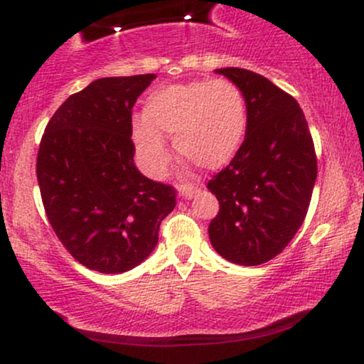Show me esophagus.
<instances>
[{
	"label": "esophagus",
	"mask_w": 364,
	"mask_h": 364,
	"mask_svg": "<svg viewBox=\"0 0 364 364\" xmlns=\"http://www.w3.org/2000/svg\"><path fill=\"white\" fill-rule=\"evenodd\" d=\"M198 191V185L196 183H181L179 185V195L183 198H193V195Z\"/></svg>",
	"instance_id": "1"
}]
</instances>
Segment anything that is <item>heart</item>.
<instances>
[{
  "label": "heart",
  "instance_id": "heart-1",
  "mask_svg": "<svg viewBox=\"0 0 364 364\" xmlns=\"http://www.w3.org/2000/svg\"><path fill=\"white\" fill-rule=\"evenodd\" d=\"M144 116L133 121V141L154 176H161L171 162L162 133L174 136V147L188 161L219 169L240 152L248 128L243 92L223 78L161 87L149 95Z\"/></svg>",
  "mask_w": 364,
  "mask_h": 364
}]
</instances>
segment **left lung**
<instances>
[{"label": "left lung", "mask_w": 364, "mask_h": 364, "mask_svg": "<svg viewBox=\"0 0 364 364\" xmlns=\"http://www.w3.org/2000/svg\"><path fill=\"white\" fill-rule=\"evenodd\" d=\"M243 92L248 128L240 152L207 188L219 200L208 225L214 250L237 265H262L301 228L316 179V154L301 107L269 78L219 68Z\"/></svg>", "instance_id": "1"}]
</instances>
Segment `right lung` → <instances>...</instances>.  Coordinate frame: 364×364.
Masks as SVG:
<instances>
[{
    "label": "right lung",
    "instance_id": "add662e5",
    "mask_svg": "<svg viewBox=\"0 0 364 364\" xmlns=\"http://www.w3.org/2000/svg\"><path fill=\"white\" fill-rule=\"evenodd\" d=\"M154 73L107 77L70 95L44 129L37 181L58 240L87 269L132 270L152 253L176 190L133 164L132 109Z\"/></svg>",
    "mask_w": 364,
    "mask_h": 364
}]
</instances>
